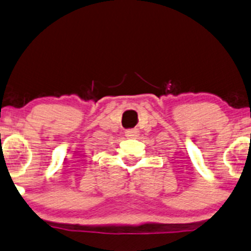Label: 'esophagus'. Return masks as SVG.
<instances>
[{
	"label": "esophagus",
	"mask_w": 251,
	"mask_h": 251,
	"mask_svg": "<svg viewBox=\"0 0 251 251\" xmlns=\"http://www.w3.org/2000/svg\"><path fill=\"white\" fill-rule=\"evenodd\" d=\"M138 129L136 128H132V129H128V130H126V137H136V136L138 135Z\"/></svg>",
	"instance_id": "esophagus-1"
}]
</instances>
